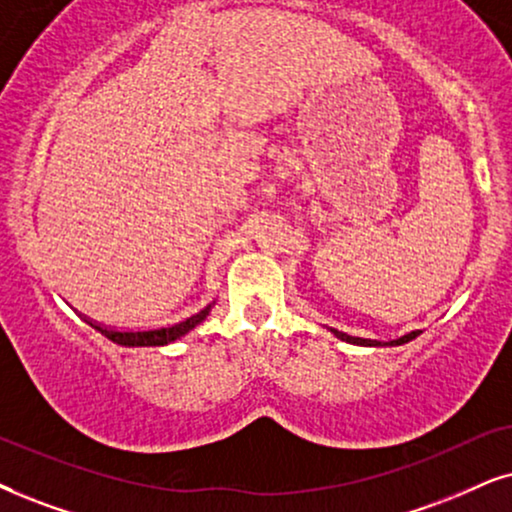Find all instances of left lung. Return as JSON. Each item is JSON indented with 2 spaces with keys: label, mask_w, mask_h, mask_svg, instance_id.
Segmentation results:
<instances>
[{
  "label": "left lung",
  "mask_w": 512,
  "mask_h": 512,
  "mask_svg": "<svg viewBox=\"0 0 512 512\" xmlns=\"http://www.w3.org/2000/svg\"><path fill=\"white\" fill-rule=\"evenodd\" d=\"M331 333L335 335V338H340V340L349 342V345H364V347H380V345H390V347H397V345H404V342H409V340L418 338V335H420V331H411V333L401 335V338H397V340H390V342H380V340H368V338H354V335H347V333H342V331H335V328H331Z\"/></svg>",
  "instance_id": "obj_1"
}]
</instances>
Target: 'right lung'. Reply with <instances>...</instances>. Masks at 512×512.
I'll use <instances>...</instances> for the list:
<instances>
[{"instance_id": "obj_1", "label": "right lung", "mask_w": 512, "mask_h": 512, "mask_svg": "<svg viewBox=\"0 0 512 512\" xmlns=\"http://www.w3.org/2000/svg\"><path fill=\"white\" fill-rule=\"evenodd\" d=\"M212 307H215V302H210L208 307H203L198 314L189 316V319L174 323V326L151 328V331H111V328L96 326V323H92V326L101 335H106L108 340H113L115 345H122V347H163V345H167V342H174V340L184 338L186 333H191L193 328L198 326V323H203L205 319H208Z\"/></svg>"}]
</instances>
